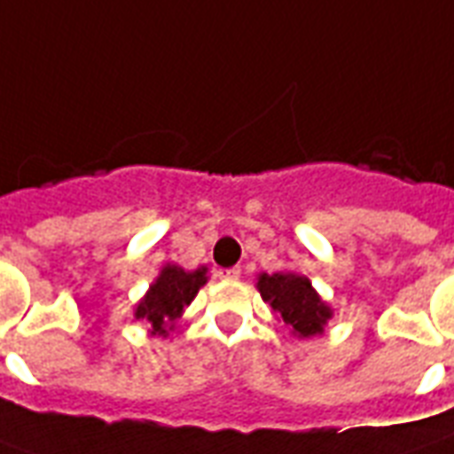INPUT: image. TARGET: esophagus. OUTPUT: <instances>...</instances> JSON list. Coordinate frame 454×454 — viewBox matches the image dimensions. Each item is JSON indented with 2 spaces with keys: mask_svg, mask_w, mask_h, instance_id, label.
<instances>
[{
  "mask_svg": "<svg viewBox=\"0 0 454 454\" xmlns=\"http://www.w3.org/2000/svg\"><path fill=\"white\" fill-rule=\"evenodd\" d=\"M217 276L223 280H237L241 276V268H223V270H217Z\"/></svg>",
  "mask_w": 454,
  "mask_h": 454,
  "instance_id": "1",
  "label": "esophagus"
}]
</instances>
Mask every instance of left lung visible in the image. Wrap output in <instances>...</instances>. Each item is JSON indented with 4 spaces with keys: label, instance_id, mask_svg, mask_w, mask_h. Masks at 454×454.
<instances>
[{
    "label": "left lung",
    "instance_id": "1",
    "mask_svg": "<svg viewBox=\"0 0 454 454\" xmlns=\"http://www.w3.org/2000/svg\"><path fill=\"white\" fill-rule=\"evenodd\" d=\"M256 287H259L263 302L270 304V309L300 339L322 333L326 322L333 317L332 307L319 297V293L309 283V278L297 276L293 270L270 273V276L261 273Z\"/></svg>",
    "mask_w": 454,
    "mask_h": 454
}]
</instances>
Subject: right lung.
Listing matches in <instances>:
<instances>
[{
  "mask_svg": "<svg viewBox=\"0 0 454 454\" xmlns=\"http://www.w3.org/2000/svg\"><path fill=\"white\" fill-rule=\"evenodd\" d=\"M205 273H207L205 266L184 270L181 266L167 263L150 286L147 295L135 307V319L150 322L152 336H168L178 317L193 302L198 290L207 283Z\"/></svg>",
  "mask_w": 454,
  "mask_h": 454,
  "instance_id": "add662e5",
  "label": "right lung"
}]
</instances>
